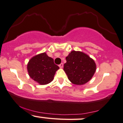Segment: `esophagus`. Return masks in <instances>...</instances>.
Masks as SVG:
<instances>
[{
	"instance_id": "esophagus-1",
	"label": "esophagus",
	"mask_w": 123,
	"mask_h": 123,
	"mask_svg": "<svg viewBox=\"0 0 123 123\" xmlns=\"http://www.w3.org/2000/svg\"><path fill=\"white\" fill-rule=\"evenodd\" d=\"M59 67L60 68H62L63 67V63H61L60 64H59Z\"/></svg>"
}]
</instances>
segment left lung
Wrapping results in <instances>:
<instances>
[{"label": "left lung", "instance_id": "8db88e82", "mask_svg": "<svg viewBox=\"0 0 123 123\" xmlns=\"http://www.w3.org/2000/svg\"><path fill=\"white\" fill-rule=\"evenodd\" d=\"M63 70L73 84L82 85L89 82L96 70L93 59L86 53L73 50L66 57Z\"/></svg>", "mask_w": 123, "mask_h": 123}]
</instances>
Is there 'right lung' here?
Masks as SVG:
<instances>
[{
	"label": "right lung",
	"instance_id": "right-lung-1",
	"mask_svg": "<svg viewBox=\"0 0 123 123\" xmlns=\"http://www.w3.org/2000/svg\"><path fill=\"white\" fill-rule=\"evenodd\" d=\"M59 68V66L54 63L53 59L45 52L33 57L27 66L30 77L42 85L52 81L56 71Z\"/></svg>",
	"mask_w": 123,
	"mask_h": 123
}]
</instances>
